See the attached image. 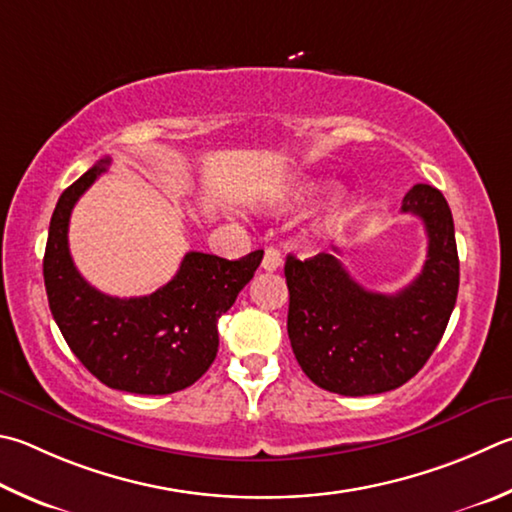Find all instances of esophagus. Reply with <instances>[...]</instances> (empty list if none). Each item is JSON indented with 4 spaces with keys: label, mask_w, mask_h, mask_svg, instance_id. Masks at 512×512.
Returning a JSON list of instances; mask_svg holds the SVG:
<instances>
[{
    "label": "esophagus",
    "mask_w": 512,
    "mask_h": 512,
    "mask_svg": "<svg viewBox=\"0 0 512 512\" xmlns=\"http://www.w3.org/2000/svg\"><path fill=\"white\" fill-rule=\"evenodd\" d=\"M280 266H282L280 250H277V248H266V250H264V259H262V268H264V271L273 273V271H277V268H280Z\"/></svg>",
    "instance_id": "1"
}]
</instances>
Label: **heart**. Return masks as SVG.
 Returning a JSON list of instances; mask_svg holds the SVG:
<instances>
[{
	"mask_svg": "<svg viewBox=\"0 0 512 512\" xmlns=\"http://www.w3.org/2000/svg\"><path fill=\"white\" fill-rule=\"evenodd\" d=\"M318 190H320L318 181H311V179L295 181V183L288 185L286 190L277 194L273 206L275 208H293V206H297V203H304L306 199H311ZM342 208H345V197H342V194H333L327 206H324V210H322L320 226H331L333 221L340 217Z\"/></svg>",
	"mask_w": 512,
	"mask_h": 512,
	"instance_id": "b5f03b06",
	"label": "heart"
}]
</instances>
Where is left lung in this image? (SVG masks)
I'll use <instances>...</instances> for the list:
<instances>
[{"label": "left lung", "mask_w": 512, "mask_h": 512, "mask_svg": "<svg viewBox=\"0 0 512 512\" xmlns=\"http://www.w3.org/2000/svg\"><path fill=\"white\" fill-rule=\"evenodd\" d=\"M401 212L427 232L421 275L394 295L362 288L338 257H286L288 338L315 385L342 396L383 394L418 374L443 338L459 293L448 201L432 185L405 194Z\"/></svg>", "instance_id": "left-lung-1"}]
</instances>
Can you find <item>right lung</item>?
<instances>
[{
    "instance_id": "right-lung-1",
    "label": "right lung",
    "mask_w": 512,
    "mask_h": 512,
    "mask_svg": "<svg viewBox=\"0 0 512 512\" xmlns=\"http://www.w3.org/2000/svg\"><path fill=\"white\" fill-rule=\"evenodd\" d=\"M102 159L69 185L53 210L44 250V286L53 320L76 358L100 383L129 394H174L217 358V322L257 271L264 250L230 259L190 250L159 291L143 297L100 293L73 266L69 219L76 201L107 170Z\"/></svg>"
}]
</instances>
